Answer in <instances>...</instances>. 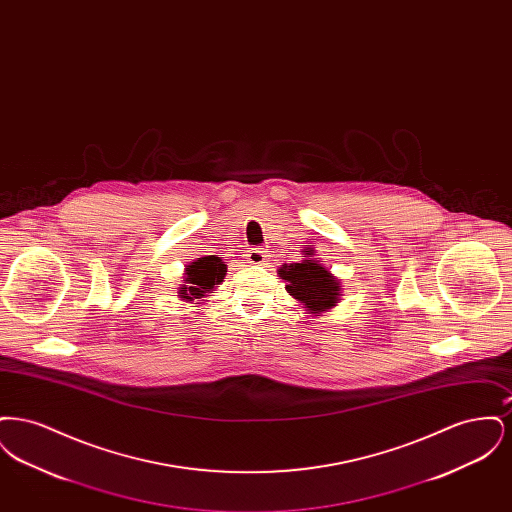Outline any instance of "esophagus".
<instances>
[{
  "instance_id": "obj_1",
  "label": "esophagus",
  "mask_w": 512,
  "mask_h": 512,
  "mask_svg": "<svg viewBox=\"0 0 512 512\" xmlns=\"http://www.w3.org/2000/svg\"><path fill=\"white\" fill-rule=\"evenodd\" d=\"M247 261L251 263V265H265L268 259V253L263 249V247H253V249H249L247 251Z\"/></svg>"
}]
</instances>
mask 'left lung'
I'll return each instance as SVG.
<instances>
[{"mask_svg":"<svg viewBox=\"0 0 512 512\" xmlns=\"http://www.w3.org/2000/svg\"><path fill=\"white\" fill-rule=\"evenodd\" d=\"M303 255L307 259L282 265L278 268V274L282 280H286V292L299 305H303L309 315L320 317L340 303L341 282L330 272V268L313 259V247H307Z\"/></svg>","mask_w":512,"mask_h":512,"instance_id":"obj_1","label":"left lung"}]
</instances>
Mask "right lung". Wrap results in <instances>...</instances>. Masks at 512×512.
Wrapping results in <instances>:
<instances>
[{
	"label": "right lung",
	"mask_w": 512,
	"mask_h": 512,
	"mask_svg": "<svg viewBox=\"0 0 512 512\" xmlns=\"http://www.w3.org/2000/svg\"><path fill=\"white\" fill-rule=\"evenodd\" d=\"M184 274H186L184 276L186 284L178 288V297L186 303L203 301V297H207L209 293L215 292V288H219L220 282L226 276V265L217 255H207L190 263Z\"/></svg>",
	"instance_id": "add662e5"
}]
</instances>
